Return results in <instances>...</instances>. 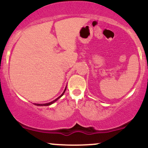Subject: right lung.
Returning <instances> with one entry per match:
<instances>
[{
    "label": "right lung",
    "mask_w": 148,
    "mask_h": 148,
    "mask_svg": "<svg viewBox=\"0 0 148 148\" xmlns=\"http://www.w3.org/2000/svg\"><path fill=\"white\" fill-rule=\"evenodd\" d=\"M66 88H67V86H66L65 89H64V90L63 92H62V94L61 95H60V97H58L57 99H56L55 100H53V101H51V102H49V103H35V105H37V106H49V105L52 104V103H53L54 102H55V101H56L58 99H60V98L61 97H62V95H63L64 93V92H65V90H66Z\"/></svg>",
    "instance_id": "obj_1"
}]
</instances>
